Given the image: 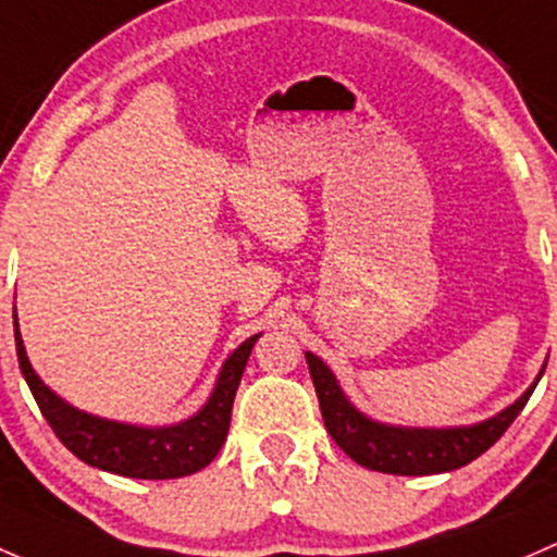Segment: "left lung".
Listing matches in <instances>:
<instances>
[{
    "label": "left lung",
    "instance_id": "left-lung-1",
    "mask_svg": "<svg viewBox=\"0 0 557 557\" xmlns=\"http://www.w3.org/2000/svg\"><path fill=\"white\" fill-rule=\"evenodd\" d=\"M306 362L311 370L313 386H317L321 418H324L326 432L335 440L337 448L367 469L386 474H407V478L453 472V469L467 467L469 461L483 456L507 432L509 423L520 416V410L534 394L539 377L544 375V367H547L542 364L536 381L496 416L480 423H469V426L434 429L394 426V423L375 421L346 397L335 372L321 362L317 354L306 351Z\"/></svg>",
    "mask_w": 557,
    "mask_h": 557
}]
</instances>
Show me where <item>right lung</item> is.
Here are the masks:
<instances>
[{
  "mask_svg": "<svg viewBox=\"0 0 557 557\" xmlns=\"http://www.w3.org/2000/svg\"><path fill=\"white\" fill-rule=\"evenodd\" d=\"M13 326L21 372L55 437L88 467L134 480L185 478L214 461V456L225 445L227 429H231L233 399H236L244 367L249 362L257 337L262 335L260 332V335L246 337L225 359L209 399L198 412L180 423H169V426H139V423L109 421V418L85 412L61 399L28 362L15 311Z\"/></svg>",
  "mask_w": 557,
  "mask_h": 557,
  "instance_id": "1",
  "label": "right lung"
}]
</instances>
